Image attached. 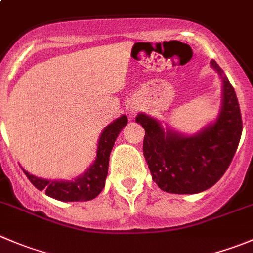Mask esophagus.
I'll use <instances>...</instances> for the list:
<instances>
[{
    "instance_id": "obj_1",
    "label": "esophagus",
    "mask_w": 253,
    "mask_h": 253,
    "mask_svg": "<svg viewBox=\"0 0 253 253\" xmlns=\"http://www.w3.org/2000/svg\"><path fill=\"white\" fill-rule=\"evenodd\" d=\"M136 112H137V107H136V106L128 107V114L131 115V116H133V115L136 114Z\"/></svg>"
}]
</instances>
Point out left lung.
Listing matches in <instances>:
<instances>
[{"label": "left lung", "mask_w": 253, "mask_h": 253, "mask_svg": "<svg viewBox=\"0 0 253 253\" xmlns=\"http://www.w3.org/2000/svg\"><path fill=\"white\" fill-rule=\"evenodd\" d=\"M211 68L222 82L219 115L194 134L163 127L148 115L138 114L144 128L143 156L152 179L167 193L197 194L211 188L229 168L242 133V119L236 92L215 60Z\"/></svg>", "instance_id": "left-lung-1"}]
</instances>
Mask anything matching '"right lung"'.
Returning a JSON list of instances; mask_svg holds the SVG:
<instances>
[{
    "label": "right lung",
    "mask_w": 253,
    "mask_h": 253,
    "mask_svg": "<svg viewBox=\"0 0 253 253\" xmlns=\"http://www.w3.org/2000/svg\"><path fill=\"white\" fill-rule=\"evenodd\" d=\"M126 115H122L119 119L107 125L100 134L97 142L96 158L94 163L83 174L72 180H51L43 179L29 174L24 170L27 178L38 190H45V194L53 199L60 202H87L101 193L105 186L107 171H109L110 153L120 132L127 125Z\"/></svg>",
    "instance_id": "add662e5"
}]
</instances>
